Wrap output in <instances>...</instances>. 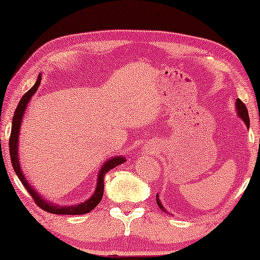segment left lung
<instances>
[{"instance_id": "left-lung-1", "label": "left lung", "mask_w": 260, "mask_h": 260, "mask_svg": "<svg viewBox=\"0 0 260 260\" xmlns=\"http://www.w3.org/2000/svg\"><path fill=\"white\" fill-rule=\"evenodd\" d=\"M236 109H237V113H238V116H240V118H242L244 123H246V126L249 128V116H248V111H247L246 105H244V104H243L242 101H241L240 99L236 100ZM156 203H157V205H159V208L161 209V210L166 211L165 208H164L162 205H161V202H160L159 196H157V194H156Z\"/></svg>"}]
</instances>
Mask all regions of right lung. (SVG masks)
<instances>
[{"instance_id":"obj_1","label":"right lung","mask_w":260,"mask_h":260,"mask_svg":"<svg viewBox=\"0 0 260 260\" xmlns=\"http://www.w3.org/2000/svg\"><path fill=\"white\" fill-rule=\"evenodd\" d=\"M40 82H41V74L39 76L37 83L32 85V88L29 89V90L23 95L22 99L19 101V104H18L16 111H14L13 121H12L11 137H10V155H11L12 165H13L14 171H16V174L18 177H19V180L23 183V186L25 187L26 192L31 196V198L34 199L35 204H37L39 208H41L43 210L47 211V213L50 214H59V215H82V214H88L89 211H91L92 209L96 207V205L101 202V199H103L104 177H105V175L110 171V170L116 168V166L121 165V164H123L126 160H124V157L122 156H115L107 160L106 162L104 164L103 168H101L99 172V177H98V184H96V188H95V192L92 193V196L88 199V201H85L84 203H80V204L72 205V207H59V205L53 204V203H49L47 201H45L43 197L39 194L38 192H35V189L34 188H31L30 184H29V182L25 178V176L23 175L22 169H20L19 157H18V140H19V128H20V123H22L23 117H24V111L26 106H28V103L31 99V96L35 94V91L38 90L39 85H40Z\"/></svg>"}]
</instances>
